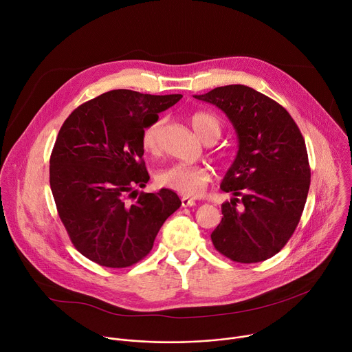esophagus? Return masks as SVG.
Here are the masks:
<instances>
[{
  "label": "esophagus",
  "instance_id": "1",
  "mask_svg": "<svg viewBox=\"0 0 352 352\" xmlns=\"http://www.w3.org/2000/svg\"><path fill=\"white\" fill-rule=\"evenodd\" d=\"M181 205L182 208H190V206H195V200L189 196H182L181 197Z\"/></svg>",
  "mask_w": 352,
  "mask_h": 352
}]
</instances>
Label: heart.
Masks as SVG:
<instances>
[{
  "mask_svg": "<svg viewBox=\"0 0 352 352\" xmlns=\"http://www.w3.org/2000/svg\"><path fill=\"white\" fill-rule=\"evenodd\" d=\"M193 131L205 142L217 140L221 133L220 120L209 113L199 111L189 118ZM163 120L157 118L150 122L142 132V146L146 152L156 153L162 144ZM212 181V173L208 167L200 164L177 163L163 168L157 174V182L184 196H197L205 190Z\"/></svg>",
  "mask_w": 352,
  "mask_h": 352,
  "instance_id": "1",
  "label": "heart"
}]
</instances>
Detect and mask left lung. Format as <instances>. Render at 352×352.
I'll return each mask as SVG.
<instances>
[{"label":"left lung","mask_w":352,"mask_h":352,"mask_svg":"<svg viewBox=\"0 0 352 352\" xmlns=\"http://www.w3.org/2000/svg\"><path fill=\"white\" fill-rule=\"evenodd\" d=\"M193 97L219 107L238 138L235 160L220 185L232 199L221 205L213 245L234 262L266 261L288 242L304 212L311 185L305 140L284 107L249 86Z\"/></svg>","instance_id":"obj_1"}]
</instances>
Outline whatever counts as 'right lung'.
Segmentation results:
<instances>
[{
  "mask_svg": "<svg viewBox=\"0 0 352 352\" xmlns=\"http://www.w3.org/2000/svg\"><path fill=\"white\" fill-rule=\"evenodd\" d=\"M181 97L110 90L63 124L50 157V186L74 246L91 262L113 269L138 263L181 206L178 195L166 188L140 192L131 202L135 186H146L150 178L142 132Z\"/></svg>",
  "mask_w": 352,
  "mask_h": 352,
  "instance_id": "add662e5",
  "label": "right lung"
}]
</instances>
